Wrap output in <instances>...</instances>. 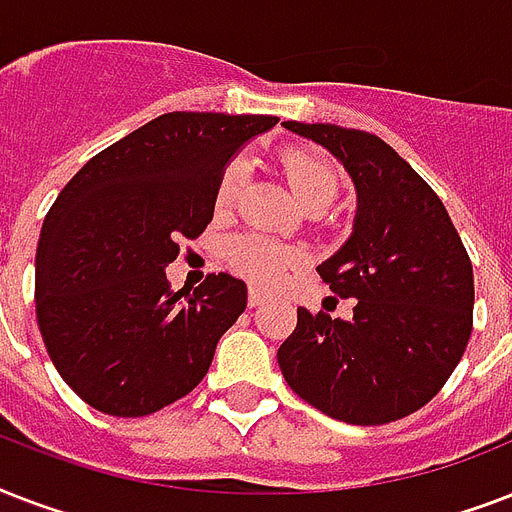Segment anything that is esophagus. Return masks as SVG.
Wrapping results in <instances>:
<instances>
[{"label": "esophagus", "instance_id": "34e87169", "mask_svg": "<svg viewBox=\"0 0 512 512\" xmlns=\"http://www.w3.org/2000/svg\"><path fill=\"white\" fill-rule=\"evenodd\" d=\"M247 303H249V308H260V305L265 303V295L260 292V289H249Z\"/></svg>", "mask_w": 512, "mask_h": 512}]
</instances>
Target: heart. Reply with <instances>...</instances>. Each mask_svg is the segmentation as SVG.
<instances>
[{"mask_svg":"<svg viewBox=\"0 0 512 512\" xmlns=\"http://www.w3.org/2000/svg\"><path fill=\"white\" fill-rule=\"evenodd\" d=\"M279 167L305 209L321 212L335 201L340 180L324 154L305 146H287L279 151ZM241 185H244V164L233 159L225 164L215 185V207L220 212L233 207V201L239 199ZM225 260L233 271L252 284L273 287L284 279V273L300 260V255L292 247L265 239L260 233H236L225 241Z\"/></svg>","mask_w":512,"mask_h":512,"instance_id":"b5f03b06","label":"heart"}]
</instances>
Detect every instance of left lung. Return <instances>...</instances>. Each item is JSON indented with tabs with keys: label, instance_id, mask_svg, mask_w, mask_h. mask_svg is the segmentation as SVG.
<instances>
[{
	"label": "left lung",
	"instance_id": "8db88e82",
	"mask_svg": "<svg viewBox=\"0 0 512 512\" xmlns=\"http://www.w3.org/2000/svg\"><path fill=\"white\" fill-rule=\"evenodd\" d=\"M329 148L358 193L353 236L321 281L353 319L297 308L279 366L297 396L350 425H385L444 388L473 332V265L444 201L372 132L284 122Z\"/></svg>",
	"mask_w": 512,
	"mask_h": 512
}]
</instances>
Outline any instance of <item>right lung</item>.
<instances>
[{
    "label": "right lung",
    "mask_w": 512,
    "mask_h": 512,
    "mask_svg": "<svg viewBox=\"0 0 512 512\" xmlns=\"http://www.w3.org/2000/svg\"><path fill=\"white\" fill-rule=\"evenodd\" d=\"M276 122L156 116L92 156L58 193L36 247V321L84 404L143 417L204 380L217 340L247 308V284L209 273L188 295L170 287L164 268L212 220L225 162Z\"/></svg>",
    "instance_id": "right-lung-1"
}]
</instances>
